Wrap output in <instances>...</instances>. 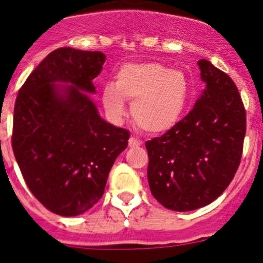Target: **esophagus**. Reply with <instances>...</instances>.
Wrapping results in <instances>:
<instances>
[{"mask_svg": "<svg viewBox=\"0 0 263 263\" xmlns=\"http://www.w3.org/2000/svg\"><path fill=\"white\" fill-rule=\"evenodd\" d=\"M128 146L131 147V149H135V147H139V146H141V141H140L139 139H136V137H129Z\"/></svg>", "mask_w": 263, "mask_h": 263, "instance_id": "34e87169", "label": "esophagus"}]
</instances>
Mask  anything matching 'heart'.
<instances>
[{
  "label": "heart",
  "instance_id": "1",
  "mask_svg": "<svg viewBox=\"0 0 263 263\" xmlns=\"http://www.w3.org/2000/svg\"><path fill=\"white\" fill-rule=\"evenodd\" d=\"M191 99L185 73L158 63H127L114 74V82L101 90V104L113 121L126 116L131 101L134 121L149 134L171 131L182 119Z\"/></svg>",
  "mask_w": 263,
  "mask_h": 263
}]
</instances>
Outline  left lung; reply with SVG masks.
Instances as JSON below:
<instances>
[{
    "label": "left lung",
    "mask_w": 263,
    "mask_h": 263,
    "mask_svg": "<svg viewBox=\"0 0 263 263\" xmlns=\"http://www.w3.org/2000/svg\"><path fill=\"white\" fill-rule=\"evenodd\" d=\"M205 83L193 110L160 137L146 141L147 181L155 199L177 212L216 200L239 167L246 110L235 83L210 63L198 61Z\"/></svg>",
    "instance_id": "obj_1"
}]
</instances>
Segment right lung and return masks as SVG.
<instances>
[{
    "instance_id": "1",
    "label": "right lung",
    "mask_w": 263,
    "mask_h": 263,
    "mask_svg": "<svg viewBox=\"0 0 263 263\" xmlns=\"http://www.w3.org/2000/svg\"><path fill=\"white\" fill-rule=\"evenodd\" d=\"M105 55L70 47L48 53L17 93L12 150L33 195L56 215L85 213L103 196L129 132L101 118L90 93Z\"/></svg>"
}]
</instances>
